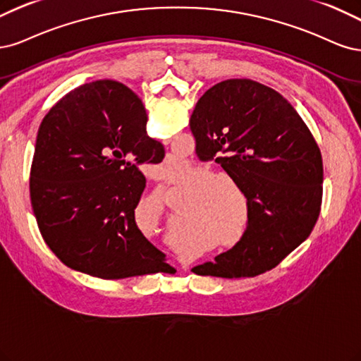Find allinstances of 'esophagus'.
<instances>
[{
	"instance_id": "obj_1",
	"label": "esophagus",
	"mask_w": 361,
	"mask_h": 361,
	"mask_svg": "<svg viewBox=\"0 0 361 361\" xmlns=\"http://www.w3.org/2000/svg\"><path fill=\"white\" fill-rule=\"evenodd\" d=\"M153 177L156 178V180H159V181H161L164 180V173H161V171H159V169H156L154 171V173H153Z\"/></svg>"
}]
</instances>
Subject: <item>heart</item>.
Instances as JSON below:
<instances>
[{
  "label": "heart",
  "mask_w": 361,
  "mask_h": 361,
  "mask_svg": "<svg viewBox=\"0 0 361 361\" xmlns=\"http://www.w3.org/2000/svg\"><path fill=\"white\" fill-rule=\"evenodd\" d=\"M164 168L166 181L176 178L178 173L184 172L188 164L171 156L160 161ZM189 184H197L195 188V200L192 204L190 222L188 226L192 229H205L216 240H222L228 247H235L244 240L247 232V225L240 224V214L234 193L241 195L238 184L225 176H219L207 168H200L189 178ZM238 232L235 233V231Z\"/></svg>",
  "instance_id": "1"
}]
</instances>
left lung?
<instances>
[{
    "label": "left lung",
    "mask_w": 361,
    "mask_h": 361,
    "mask_svg": "<svg viewBox=\"0 0 361 361\" xmlns=\"http://www.w3.org/2000/svg\"><path fill=\"white\" fill-rule=\"evenodd\" d=\"M190 130L196 153L216 159L247 200L244 240L192 271L234 279L274 269L310 235L321 212L322 159L307 126L273 88L228 79L197 100Z\"/></svg>",
    "instance_id": "1"
}]
</instances>
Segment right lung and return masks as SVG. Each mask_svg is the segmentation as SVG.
<instances>
[{
    "instance_id": "obj_1",
    "label": "right lung",
    "mask_w": 361,
    "mask_h": 361,
    "mask_svg": "<svg viewBox=\"0 0 361 361\" xmlns=\"http://www.w3.org/2000/svg\"><path fill=\"white\" fill-rule=\"evenodd\" d=\"M145 127L141 99L111 79L75 88L43 118L31 205L44 243L71 269L118 281L169 267L135 220L139 165L159 149Z\"/></svg>"
}]
</instances>
